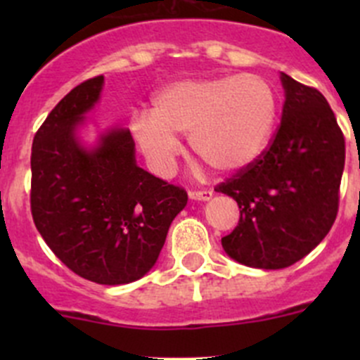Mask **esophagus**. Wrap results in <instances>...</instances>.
I'll list each match as a JSON object with an SVG mask.
<instances>
[{"mask_svg":"<svg viewBox=\"0 0 360 360\" xmlns=\"http://www.w3.org/2000/svg\"><path fill=\"white\" fill-rule=\"evenodd\" d=\"M188 195H190L191 200L205 202V200H210V198H212V191L210 190H191V191H188Z\"/></svg>","mask_w":360,"mask_h":360,"instance_id":"34e87169","label":"esophagus"}]
</instances>
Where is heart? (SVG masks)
Listing matches in <instances>:
<instances>
[{"instance_id": "obj_1", "label": "heart", "mask_w": 360, "mask_h": 360, "mask_svg": "<svg viewBox=\"0 0 360 360\" xmlns=\"http://www.w3.org/2000/svg\"><path fill=\"white\" fill-rule=\"evenodd\" d=\"M277 122V94L259 75H223L179 79L160 89L151 111L130 118V134L148 165L167 176L181 143L221 172H237L266 150Z\"/></svg>"}]
</instances>
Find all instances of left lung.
Here are the masks:
<instances>
[{"instance_id": "1", "label": "left lung", "mask_w": 360, "mask_h": 360, "mask_svg": "<svg viewBox=\"0 0 360 360\" xmlns=\"http://www.w3.org/2000/svg\"><path fill=\"white\" fill-rule=\"evenodd\" d=\"M285 101L270 146L216 186L238 203L240 219L221 238L231 259L281 270L329 233L338 214L345 137L326 97L281 72Z\"/></svg>"}]
</instances>
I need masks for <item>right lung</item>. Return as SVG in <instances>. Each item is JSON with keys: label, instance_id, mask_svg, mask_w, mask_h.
<instances>
[{"label": "right lung", "instance_id": "obj_1", "mask_svg": "<svg viewBox=\"0 0 360 360\" xmlns=\"http://www.w3.org/2000/svg\"><path fill=\"white\" fill-rule=\"evenodd\" d=\"M104 76L79 83L46 116L31 151V212L43 240L71 271L96 284L144 277L158 259L188 193L136 163L127 129L83 146L78 127Z\"/></svg>", "mask_w": 360, "mask_h": 360}]
</instances>
